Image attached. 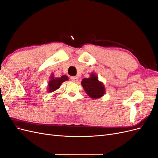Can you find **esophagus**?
<instances>
[{
	"mask_svg": "<svg viewBox=\"0 0 158 158\" xmlns=\"http://www.w3.org/2000/svg\"><path fill=\"white\" fill-rule=\"evenodd\" d=\"M70 79L74 82H77L78 80V78L77 77V76H72Z\"/></svg>",
	"mask_w": 158,
	"mask_h": 158,
	"instance_id": "esophagus-1",
	"label": "esophagus"
}]
</instances>
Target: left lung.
<instances>
[{
	"instance_id": "obj_1",
	"label": "left lung",
	"mask_w": 158,
	"mask_h": 158,
	"mask_svg": "<svg viewBox=\"0 0 158 158\" xmlns=\"http://www.w3.org/2000/svg\"><path fill=\"white\" fill-rule=\"evenodd\" d=\"M81 84L85 92L91 98H99L106 93L104 85L99 82L98 77L94 73L91 74L89 78H84Z\"/></svg>"
}]
</instances>
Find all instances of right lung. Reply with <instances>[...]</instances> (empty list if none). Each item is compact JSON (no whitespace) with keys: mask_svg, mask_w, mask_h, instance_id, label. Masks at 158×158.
<instances>
[{"mask_svg":"<svg viewBox=\"0 0 158 158\" xmlns=\"http://www.w3.org/2000/svg\"><path fill=\"white\" fill-rule=\"evenodd\" d=\"M50 78L51 79L48 83V89H47L48 92H55V90L60 88L62 83L69 80L68 76L65 75L62 76L60 78H55L53 74L51 75Z\"/></svg>","mask_w":158,"mask_h":158,"instance_id":"1","label":"right lung"}]
</instances>
